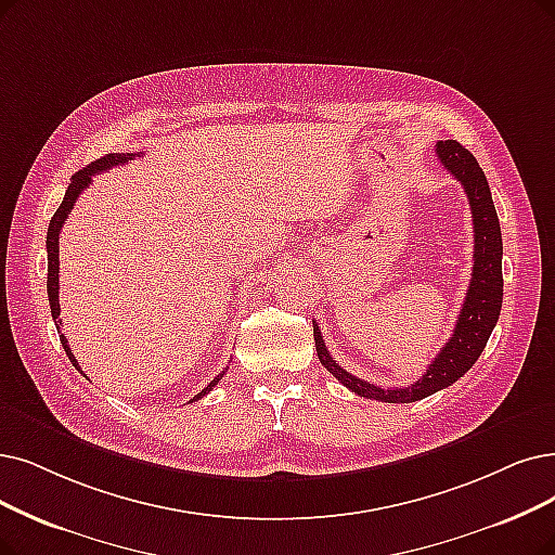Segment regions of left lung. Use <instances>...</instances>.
<instances>
[{
	"label": "left lung",
	"mask_w": 555,
	"mask_h": 555,
	"mask_svg": "<svg viewBox=\"0 0 555 555\" xmlns=\"http://www.w3.org/2000/svg\"><path fill=\"white\" fill-rule=\"evenodd\" d=\"M437 159L441 162L455 180L462 184L474 218V271L467 296H464L457 323L447 346L437 352V358L428 364L426 373L414 385L408 387H378L366 380L354 378L341 369L323 344L321 330L314 323V341L321 364L335 375V378L358 396L373 398L383 403H414L439 389H447L457 378L467 373L480 358L492 330L501 314L503 302V241L499 216L492 203L490 184L474 154L462 147L457 141H439L435 145Z\"/></svg>",
	"instance_id": "1"
}]
</instances>
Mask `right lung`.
Masks as SVG:
<instances>
[{
    "label": "right lung",
    "instance_id": "obj_1",
    "mask_svg": "<svg viewBox=\"0 0 555 555\" xmlns=\"http://www.w3.org/2000/svg\"><path fill=\"white\" fill-rule=\"evenodd\" d=\"M131 157H137V154H129V152H127V154H125V152L106 154V157H102V159L93 162L91 166H86V168H81L79 172H75L70 184H68V191H65L63 203H61V207L56 209V214L52 216L50 228H48V298H50V309H52V319H54V323H56V330H59L61 344H63V348H65V354H68V360L73 362V366H75L79 373H83V371L79 369V362L75 360V354H73L70 346H68V339H65V337L61 335V321H59V314H61V305H59V234H61V228H63V223H65V218H68V214L73 211V207H75V203H77V197L81 195V191H83L88 184H91L93 175H95V172H104V170L114 168V166H122V164L131 162ZM83 375H86V373H83ZM223 375H225V371L220 373V375H216V378H214L201 393H195L189 403L201 401L203 396H207V393L218 385V380L223 378Z\"/></svg>",
    "mask_w": 555,
    "mask_h": 555
}]
</instances>
